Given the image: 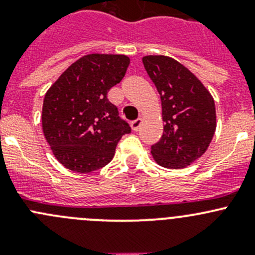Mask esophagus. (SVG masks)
I'll list each match as a JSON object with an SVG mask.
<instances>
[{"instance_id": "esophagus-1", "label": "esophagus", "mask_w": 255, "mask_h": 255, "mask_svg": "<svg viewBox=\"0 0 255 255\" xmlns=\"http://www.w3.org/2000/svg\"><path fill=\"white\" fill-rule=\"evenodd\" d=\"M140 125H142V118H137V120L130 122V127H132V129L134 130V132H137V130L139 129Z\"/></svg>"}]
</instances>
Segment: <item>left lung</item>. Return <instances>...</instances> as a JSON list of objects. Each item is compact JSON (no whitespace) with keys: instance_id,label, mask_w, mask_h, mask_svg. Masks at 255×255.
<instances>
[{"instance_id":"8db88e82","label":"left lung","mask_w":255,"mask_h":255,"mask_svg":"<svg viewBox=\"0 0 255 255\" xmlns=\"http://www.w3.org/2000/svg\"><path fill=\"white\" fill-rule=\"evenodd\" d=\"M144 68L161 100L164 132L151 145L159 165L182 169L207 150L216 130L215 101L206 87L175 59L143 58Z\"/></svg>"}]
</instances>
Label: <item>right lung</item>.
Masks as SVG:
<instances>
[{
  "label": "right lung",
  "instance_id": "add662e5",
  "mask_svg": "<svg viewBox=\"0 0 255 255\" xmlns=\"http://www.w3.org/2000/svg\"><path fill=\"white\" fill-rule=\"evenodd\" d=\"M129 58L89 54L71 64L45 94L42 126L59 163L76 173H91L112 160L130 127L107 99L121 82Z\"/></svg>",
  "mask_w": 255,
  "mask_h": 255
}]
</instances>
